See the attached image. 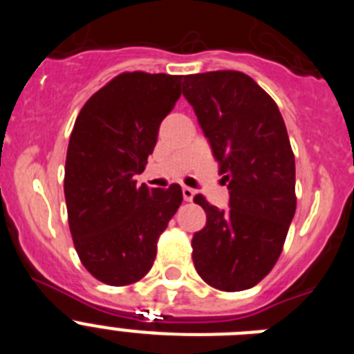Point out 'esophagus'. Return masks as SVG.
Segmentation results:
<instances>
[{"instance_id":"obj_1","label":"esophagus","mask_w":354,"mask_h":354,"mask_svg":"<svg viewBox=\"0 0 354 354\" xmlns=\"http://www.w3.org/2000/svg\"><path fill=\"white\" fill-rule=\"evenodd\" d=\"M183 196L186 202H192L193 196H195V189H192V187H187V186H183Z\"/></svg>"}]
</instances>
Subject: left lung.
<instances>
[{"label": "left lung", "instance_id": "obj_1", "mask_svg": "<svg viewBox=\"0 0 354 354\" xmlns=\"http://www.w3.org/2000/svg\"><path fill=\"white\" fill-rule=\"evenodd\" d=\"M183 80L184 97L230 193V207L223 211L195 196L207 221L193 236V264L214 289H250L277 264L296 212V168L286 122L277 102L243 72Z\"/></svg>", "mask_w": 354, "mask_h": 354}]
</instances>
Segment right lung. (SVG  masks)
Listing matches in <instances>:
<instances>
[{
    "mask_svg": "<svg viewBox=\"0 0 354 354\" xmlns=\"http://www.w3.org/2000/svg\"><path fill=\"white\" fill-rule=\"evenodd\" d=\"M183 76L124 72L84 102L71 133L64 192L81 264L108 286H129L150 271L158 239L183 189L138 186L162 118L180 97Z\"/></svg>",
    "mask_w": 354,
    "mask_h": 354,
    "instance_id": "right-lung-1",
    "label": "right lung"
}]
</instances>
